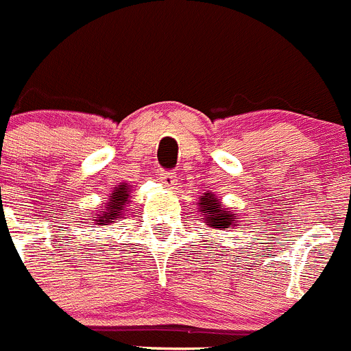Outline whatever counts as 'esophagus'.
I'll return each mask as SVG.
<instances>
[{"label":"esophagus","mask_w":351,"mask_h":351,"mask_svg":"<svg viewBox=\"0 0 351 351\" xmlns=\"http://www.w3.org/2000/svg\"><path fill=\"white\" fill-rule=\"evenodd\" d=\"M158 179L167 189H173L176 188V182H178V178H176V173L173 172H162Z\"/></svg>","instance_id":"obj_1"}]
</instances>
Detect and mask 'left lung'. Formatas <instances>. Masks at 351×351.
Listing matches in <instances>:
<instances>
[{"label":"left lung","instance_id":"8db88e82","mask_svg":"<svg viewBox=\"0 0 351 351\" xmlns=\"http://www.w3.org/2000/svg\"><path fill=\"white\" fill-rule=\"evenodd\" d=\"M198 210L203 215V222L206 223V228L210 229H223L236 228V219H238V213L232 212L229 208H223L220 199L217 198L212 193H205L203 196H199L198 199Z\"/></svg>","mask_w":351,"mask_h":351}]
</instances>
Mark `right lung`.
Instances as JSON below:
<instances>
[{
	"label": "right lung",
	"mask_w": 351,
	"mask_h": 351,
	"mask_svg": "<svg viewBox=\"0 0 351 351\" xmlns=\"http://www.w3.org/2000/svg\"><path fill=\"white\" fill-rule=\"evenodd\" d=\"M129 199H131V186L128 182H120L110 193L106 203H103L101 208L95 212L93 220H95L96 226H112L115 220L122 219Z\"/></svg>",
	"instance_id": "add662e5"
}]
</instances>
